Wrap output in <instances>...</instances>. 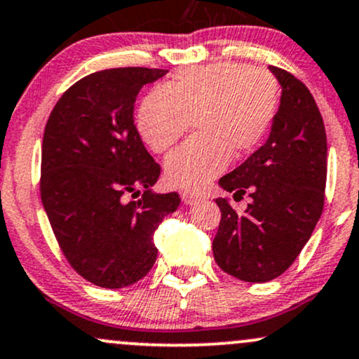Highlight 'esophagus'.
I'll list each match as a JSON object with an SVG mask.
<instances>
[{"instance_id": "obj_1", "label": "esophagus", "mask_w": 359, "mask_h": 359, "mask_svg": "<svg viewBox=\"0 0 359 359\" xmlns=\"http://www.w3.org/2000/svg\"><path fill=\"white\" fill-rule=\"evenodd\" d=\"M180 198H182V203L189 204V206H191V204H196L199 201V196L194 194V192H182Z\"/></svg>"}]
</instances>
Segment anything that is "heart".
Segmentation results:
<instances>
[{
  "instance_id": "b5f03b06",
  "label": "heart",
  "mask_w": 359,
  "mask_h": 359,
  "mask_svg": "<svg viewBox=\"0 0 359 359\" xmlns=\"http://www.w3.org/2000/svg\"><path fill=\"white\" fill-rule=\"evenodd\" d=\"M278 83L243 62H215L184 71L141 100L136 126L155 153L179 143L191 122L196 137L165 161L173 187L198 191L261 144L278 110Z\"/></svg>"
}]
</instances>
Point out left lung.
<instances>
[{
	"label": "left lung",
	"instance_id": "1",
	"mask_svg": "<svg viewBox=\"0 0 359 359\" xmlns=\"http://www.w3.org/2000/svg\"><path fill=\"white\" fill-rule=\"evenodd\" d=\"M281 100L269 137L233 172L219 179L233 199H252L237 212L218 198L222 211L212 255L219 267L247 283L278 278L294 262L324 210L327 136L312 93L288 71L269 66Z\"/></svg>",
	"mask_w": 359,
	"mask_h": 359
}]
</instances>
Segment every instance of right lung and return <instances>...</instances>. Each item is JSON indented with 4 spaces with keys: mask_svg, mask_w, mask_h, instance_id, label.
Segmentation results:
<instances>
[{
    "mask_svg": "<svg viewBox=\"0 0 359 359\" xmlns=\"http://www.w3.org/2000/svg\"><path fill=\"white\" fill-rule=\"evenodd\" d=\"M167 69L112 68L69 86L44 129L41 198L62 254L86 281L116 290L148 274L161 219L177 192L151 191L160 177L135 126L140 90ZM137 201L127 196L140 194Z\"/></svg>",
    "mask_w": 359,
    "mask_h": 359,
    "instance_id": "right-lung-1",
    "label": "right lung"
}]
</instances>
